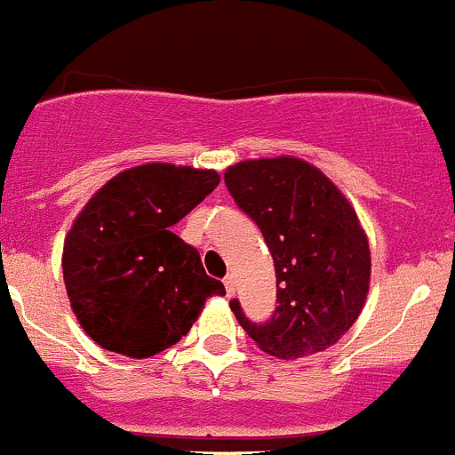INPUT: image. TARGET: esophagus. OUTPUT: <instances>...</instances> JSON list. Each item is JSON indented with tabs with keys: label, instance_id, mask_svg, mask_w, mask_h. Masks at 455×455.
<instances>
[{
	"label": "esophagus",
	"instance_id": "esophagus-1",
	"mask_svg": "<svg viewBox=\"0 0 455 455\" xmlns=\"http://www.w3.org/2000/svg\"><path fill=\"white\" fill-rule=\"evenodd\" d=\"M223 284H225V291H228V296H232V293H235V289H236V277L232 275H225V280H223Z\"/></svg>",
	"mask_w": 455,
	"mask_h": 455
}]
</instances>
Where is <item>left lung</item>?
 <instances>
[{"mask_svg": "<svg viewBox=\"0 0 455 455\" xmlns=\"http://www.w3.org/2000/svg\"><path fill=\"white\" fill-rule=\"evenodd\" d=\"M225 187L271 251L277 307L252 323L230 307L262 351L284 360L337 344L367 300L371 255L355 209L319 168L296 159H251L225 171Z\"/></svg>", "mask_w": 455, "mask_h": 455, "instance_id": "left-lung-1", "label": "left lung"}]
</instances>
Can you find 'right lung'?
I'll use <instances>...</instances> for the list:
<instances>
[{
    "label": "right lung",
    "instance_id": "add662e5",
    "mask_svg": "<svg viewBox=\"0 0 455 455\" xmlns=\"http://www.w3.org/2000/svg\"><path fill=\"white\" fill-rule=\"evenodd\" d=\"M216 171L146 164L118 172L75 219L63 243L72 312L92 341L127 357L178 344L225 296L198 251L171 228L219 187Z\"/></svg>",
    "mask_w": 455,
    "mask_h": 455
}]
</instances>
